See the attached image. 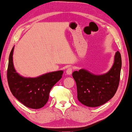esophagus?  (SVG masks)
<instances>
[{
    "label": "esophagus",
    "instance_id": "esophagus-1",
    "mask_svg": "<svg viewBox=\"0 0 132 132\" xmlns=\"http://www.w3.org/2000/svg\"><path fill=\"white\" fill-rule=\"evenodd\" d=\"M72 71H73V68L71 67H68L66 71V73L68 75H70L72 74Z\"/></svg>",
    "mask_w": 132,
    "mask_h": 132
}]
</instances>
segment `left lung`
Here are the masks:
<instances>
[{
  "label": "left lung",
  "mask_w": 132,
  "mask_h": 132,
  "mask_svg": "<svg viewBox=\"0 0 132 132\" xmlns=\"http://www.w3.org/2000/svg\"><path fill=\"white\" fill-rule=\"evenodd\" d=\"M121 64V54L117 51L108 73L95 75L85 69L74 71L72 76L76 83L79 102L88 107H98L112 98L119 85Z\"/></svg>",
  "instance_id": "obj_1"
}]
</instances>
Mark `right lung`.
Here are the masks:
<instances>
[{
	"label": "right lung",
	"mask_w": 132,
	"mask_h": 132,
	"mask_svg": "<svg viewBox=\"0 0 132 132\" xmlns=\"http://www.w3.org/2000/svg\"><path fill=\"white\" fill-rule=\"evenodd\" d=\"M14 48L9 56L7 79L12 95L26 107L40 109L48 102L52 87L62 78L63 71L51 72L37 77H24L15 71L13 64Z\"/></svg>",
	"instance_id": "1"
}]
</instances>
